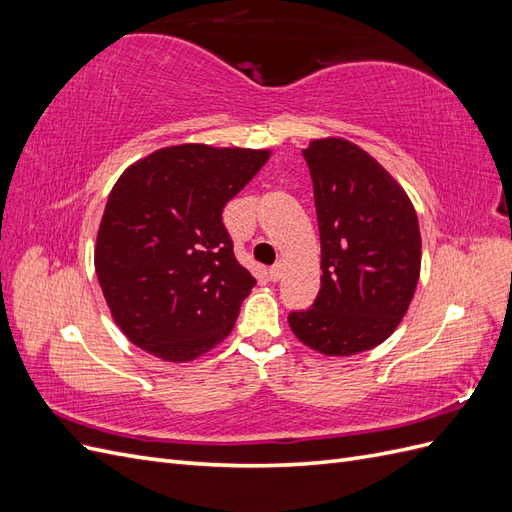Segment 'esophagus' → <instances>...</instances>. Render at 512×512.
Segmentation results:
<instances>
[{"mask_svg":"<svg viewBox=\"0 0 512 512\" xmlns=\"http://www.w3.org/2000/svg\"><path fill=\"white\" fill-rule=\"evenodd\" d=\"M282 277V265H273L271 269H269V280L271 282H277Z\"/></svg>","mask_w":512,"mask_h":512,"instance_id":"34e87169","label":"esophagus"}]
</instances>
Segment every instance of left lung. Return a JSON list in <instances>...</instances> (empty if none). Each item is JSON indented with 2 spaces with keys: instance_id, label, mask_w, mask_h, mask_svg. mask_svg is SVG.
<instances>
[{
  "instance_id": "left-lung-1",
  "label": "left lung",
  "mask_w": 512,
  "mask_h": 512,
  "mask_svg": "<svg viewBox=\"0 0 512 512\" xmlns=\"http://www.w3.org/2000/svg\"><path fill=\"white\" fill-rule=\"evenodd\" d=\"M320 230V290L290 312L292 333L329 356L376 348L408 312L421 273V230L399 183L344 138L303 149Z\"/></svg>"
}]
</instances>
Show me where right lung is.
Returning <instances> with one entry per match:
<instances>
[{
  "instance_id": "add662e5",
  "label": "right lung",
  "mask_w": 512,
  "mask_h": 512,
  "mask_svg": "<svg viewBox=\"0 0 512 512\" xmlns=\"http://www.w3.org/2000/svg\"><path fill=\"white\" fill-rule=\"evenodd\" d=\"M267 160L269 151L190 143L119 177L98 230L96 273L134 346L183 363L235 327L256 280L232 252L222 211Z\"/></svg>"
}]
</instances>
